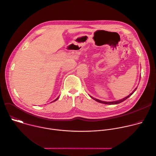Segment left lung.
<instances>
[{"instance_id": "8db88e82", "label": "left lung", "mask_w": 156, "mask_h": 156, "mask_svg": "<svg viewBox=\"0 0 156 156\" xmlns=\"http://www.w3.org/2000/svg\"><path fill=\"white\" fill-rule=\"evenodd\" d=\"M136 89H137V87H136L134 90H133V91L130 94H129L128 96H126V97H125V98H124L123 99H120V100H119V101H112V102H105V101H101V100H99V99H96V98H93L92 96H90L92 99H93L94 100H95L96 101H97V102H100V103H102V104H109V105H113V104H119V103H121V102H123L124 101H125L126 99H128L129 96H131L133 94V93H134L136 90Z\"/></svg>"}]
</instances>
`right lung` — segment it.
Instances as JSON below:
<instances>
[{
	"instance_id": "1",
	"label": "right lung",
	"mask_w": 156,
	"mask_h": 156,
	"mask_svg": "<svg viewBox=\"0 0 156 156\" xmlns=\"http://www.w3.org/2000/svg\"><path fill=\"white\" fill-rule=\"evenodd\" d=\"M58 99V98H57V99H55V100H54V101H52V102H55V101H57V99Z\"/></svg>"
}]
</instances>
